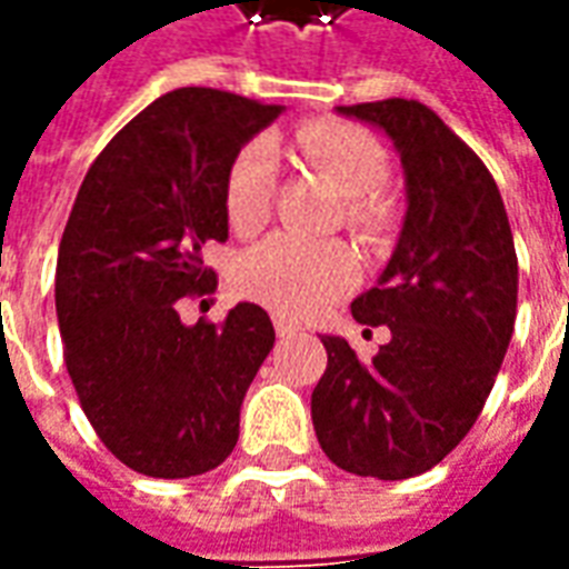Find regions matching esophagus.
<instances>
[{"label": "esophagus", "instance_id": "34e87169", "mask_svg": "<svg viewBox=\"0 0 569 569\" xmlns=\"http://www.w3.org/2000/svg\"><path fill=\"white\" fill-rule=\"evenodd\" d=\"M272 325H276V335L281 337V340H284V337H291L293 331H297V325H293L291 319H284V316H276V319H272Z\"/></svg>", "mask_w": 569, "mask_h": 569}]
</instances>
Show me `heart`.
Here are the masks:
<instances>
[{
  "mask_svg": "<svg viewBox=\"0 0 569 569\" xmlns=\"http://www.w3.org/2000/svg\"><path fill=\"white\" fill-rule=\"evenodd\" d=\"M300 154L325 172L343 194V222L352 232L378 234L393 217L383 182L390 158L368 129L347 120H309L297 129ZM276 201V154L266 142L234 151L222 182V203L234 232L250 234L266 226ZM238 291L284 316H309L350 291L356 260L337 241H309L297 234H269L253 244L234 269Z\"/></svg>",
  "mask_w": 569,
  "mask_h": 569,
  "instance_id": "obj_1",
  "label": "heart"
}]
</instances>
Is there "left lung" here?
I'll list each match as a JSON object with an SVG mask.
<instances>
[{
	"label": "left lung",
	"instance_id": "8db88e82",
	"mask_svg": "<svg viewBox=\"0 0 569 569\" xmlns=\"http://www.w3.org/2000/svg\"><path fill=\"white\" fill-rule=\"evenodd\" d=\"M397 144L409 213L378 288L352 319L387 325L371 362L343 337H322L328 368L312 425L337 468L409 480L468 437L487 406L517 316L515 234L487 163L415 98L343 104Z\"/></svg>",
	"mask_w": 569,
	"mask_h": 569
}]
</instances>
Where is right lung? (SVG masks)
<instances>
[{"mask_svg":"<svg viewBox=\"0 0 569 569\" xmlns=\"http://www.w3.org/2000/svg\"><path fill=\"white\" fill-rule=\"evenodd\" d=\"M278 113L207 86L167 92L104 144L77 191L54 269L64 366L98 440L136 473L198 477L238 442L276 328L257 303L188 328L179 303L217 291L201 247L229 238V160Z\"/></svg>","mask_w":569,"mask_h":569,"instance_id":"obj_1","label":"right lung"}]
</instances>
